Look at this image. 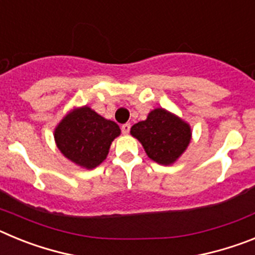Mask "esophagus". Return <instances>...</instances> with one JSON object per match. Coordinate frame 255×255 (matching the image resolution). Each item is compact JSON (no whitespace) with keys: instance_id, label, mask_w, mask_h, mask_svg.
<instances>
[{"instance_id":"1","label":"esophagus","mask_w":255,"mask_h":255,"mask_svg":"<svg viewBox=\"0 0 255 255\" xmlns=\"http://www.w3.org/2000/svg\"><path fill=\"white\" fill-rule=\"evenodd\" d=\"M130 128H131V125H130L129 123L124 124L123 126H121V131H123V134L128 135L130 132Z\"/></svg>"}]
</instances>
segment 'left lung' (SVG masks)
Wrapping results in <instances>:
<instances>
[{"label": "left lung", "mask_w": 255, "mask_h": 255, "mask_svg": "<svg viewBox=\"0 0 255 255\" xmlns=\"http://www.w3.org/2000/svg\"><path fill=\"white\" fill-rule=\"evenodd\" d=\"M150 159L171 164L184 153L190 143V126L163 108H155L147 120L135 124L130 130Z\"/></svg>", "instance_id": "1"}]
</instances>
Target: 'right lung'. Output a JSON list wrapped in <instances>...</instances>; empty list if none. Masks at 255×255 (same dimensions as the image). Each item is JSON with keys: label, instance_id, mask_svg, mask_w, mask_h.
Returning <instances> with one entry per match:
<instances>
[{"label": "right lung", "instance_id": "obj_1", "mask_svg": "<svg viewBox=\"0 0 255 255\" xmlns=\"http://www.w3.org/2000/svg\"><path fill=\"white\" fill-rule=\"evenodd\" d=\"M119 135L120 128L116 123L85 106L64 117L55 130V140L70 161L94 168L105 161L112 140Z\"/></svg>", "mask_w": 255, "mask_h": 255}]
</instances>
